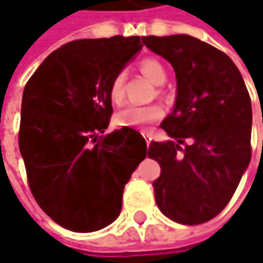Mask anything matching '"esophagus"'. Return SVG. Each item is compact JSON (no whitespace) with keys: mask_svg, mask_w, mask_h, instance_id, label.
Listing matches in <instances>:
<instances>
[{"mask_svg":"<svg viewBox=\"0 0 263 263\" xmlns=\"http://www.w3.org/2000/svg\"><path fill=\"white\" fill-rule=\"evenodd\" d=\"M142 136L145 137L146 143L149 145V143H151V140H152V135H151V133H147V132H142Z\"/></svg>","mask_w":263,"mask_h":263,"instance_id":"obj_1","label":"esophagus"}]
</instances>
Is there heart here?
<instances>
[{
  "instance_id": "b5f03b06",
  "label": "heart",
  "mask_w": 263,
  "mask_h": 263,
  "mask_svg": "<svg viewBox=\"0 0 263 263\" xmlns=\"http://www.w3.org/2000/svg\"><path fill=\"white\" fill-rule=\"evenodd\" d=\"M140 71L145 76L154 82L155 85H162L167 79L165 68L155 58H145L139 64ZM124 71H118L116 76L112 77L109 87H108V95L109 99L116 104H120L124 98ZM164 117V109L157 104L152 105H130L123 106L120 111H117L114 116V123L120 127H137L143 128L149 124H154L159 121Z\"/></svg>"
}]
</instances>
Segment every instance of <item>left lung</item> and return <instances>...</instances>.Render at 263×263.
<instances>
[{
  "label": "left lung",
  "instance_id": "left-lung-1",
  "mask_svg": "<svg viewBox=\"0 0 263 263\" xmlns=\"http://www.w3.org/2000/svg\"><path fill=\"white\" fill-rule=\"evenodd\" d=\"M143 44L177 77L176 104L161 124L174 140L147 147L161 165L157 205L178 224H203L227 206L252 158L248 87L227 54L193 36H143Z\"/></svg>",
  "mask_w": 263,
  "mask_h": 263
}]
</instances>
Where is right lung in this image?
<instances>
[{"label": "right lung", "instance_id": "add662e5", "mask_svg": "<svg viewBox=\"0 0 263 263\" xmlns=\"http://www.w3.org/2000/svg\"><path fill=\"white\" fill-rule=\"evenodd\" d=\"M142 41L117 35L68 42L26 83L18 147L27 183L61 227L90 233L116 221L124 186L146 157V142L132 127L102 135L112 116L109 83Z\"/></svg>", "mask_w": 263, "mask_h": 263}]
</instances>
